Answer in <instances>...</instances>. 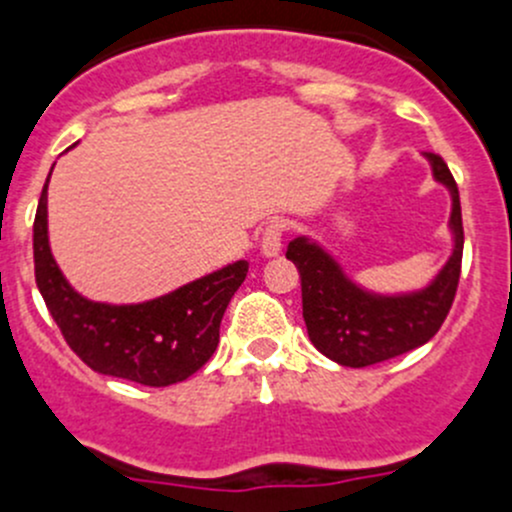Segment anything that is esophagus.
<instances>
[{
    "label": "esophagus",
    "instance_id": "34e87169",
    "mask_svg": "<svg viewBox=\"0 0 512 512\" xmlns=\"http://www.w3.org/2000/svg\"><path fill=\"white\" fill-rule=\"evenodd\" d=\"M287 220H272L262 227V255L265 257H275L280 255L282 250V237L287 235Z\"/></svg>",
    "mask_w": 512,
    "mask_h": 512
}]
</instances>
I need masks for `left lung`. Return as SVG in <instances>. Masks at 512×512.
Segmentation results:
<instances>
[{
  "label": "left lung",
  "instance_id": "left-lung-1",
  "mask_svg": "<svg viewBox=\"0 0 512 512\" xmlns=\"http://www.w3.org/2000/svg\"><path fill=\"white\" fill-rule=\"evenodd\" d=\"M426 156L436 180L451 190V227L456 235L451 260L431 287L404 297H376L352 285L322 247L304 237L289 242L287 260L297 265L302 277V314L309 339L337 364L361 369L411 352L426 344L451 312L463 260L461 198L446 160L438 153Z\"/></svg>",
  "mask_w": 512,
  "mask_h": 512
}]
</instances>
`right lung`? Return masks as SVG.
I'll return each instance as SVG.
<instances>
[{"instance_id":"right-lung-1","label":"right lung","mask_w":512,"mask_h":512,"mask_svg":"<svg viewBox=\"0 0 512 512\" xmlns=\"http://www.w3.org/2000/svg\"><path fill=\"white\" fill-rule=\"evenodd\" d=\"M51 175V173H49ZM46 185L34 218V277L66 344L86 366L143 386H170L193 376L220 342V322L247 277L240 260L165 297L128 307L89 302L56 267L46 237Z\"/></svg>"}]
</instances>
